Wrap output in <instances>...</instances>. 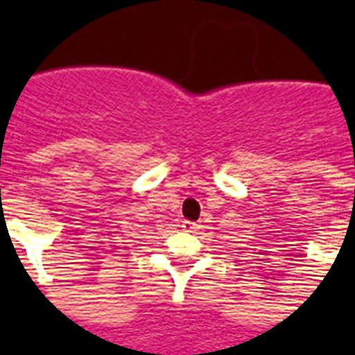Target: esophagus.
<instances>
[{"mask_svg": "<svg viewBox=\"0 0 355 355\" xmlns=\"http://www.w3.org/2000/svg\"><path fill=\"white\" fill-rule=\"evenodd\" d=\"M182 230H184V232L195 233V232H198V230H200V224L191 223V220H182Z\"/></svg>", "mask_w": 355, "mask_h": 355, "instance_id": "obj_1", "label": "esophagus"}]
</instances>
